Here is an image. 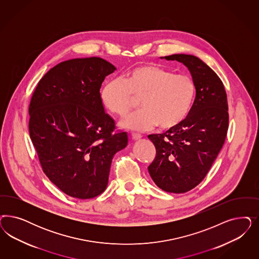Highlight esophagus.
I'll return each instance as SVG.
<instances>
[{
    "mask_svg": "<svg viewBox=\"0 0 259 259\" xmlns=\"http://www.w3.org/2000/svg\"><path fill=\"white\" fill-rule=\"evenodd\" d=\"M132 136H133V139L135 140V141H136V140H140V139L142 138V135L139 134H132Z\"/></svg>",
    "mask_w": 259,
    "mask_h": 259,
    "instance_id": "1",
    "label": "esophagus"
}]
</instances>
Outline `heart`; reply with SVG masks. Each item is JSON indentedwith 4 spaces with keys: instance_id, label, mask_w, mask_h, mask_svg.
I'll return each mask as SVG.
<instances>
[{
    "instance_id": "heart-1",
    "label": "heart",
    "mask_w": 259,
    "mask_h": 259,
    "mask_svg": "<svg viewBox=\"0 0 259 259\" xmlns=\"http://www.w3.org/2000/svg\"><path fill=\"white\" fill-rule=\"evenodd\" d=\"M196 85L191 76L153 65L131 70L123 79H114L102 90V100L108 109L125 116L141 99L142 110L124 118V127L143 132L158 125L170 131L181 125L191 113Z\"/></svg>"
}]
</instances>
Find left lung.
<instances>
[{
	"label": "left lung",
	"mask_w": 259,
	"mask_h": 259,
	"mask_svg": "<svg viewBox=\"0 0 259 259\" xmlns=\"http://www.w3.org/2000/svg\"><path fill=\"white\" fill-rule=\"evenodd\" d=\"M165 59L181 62L189 68L196 96L190 115L181 125L165 134L149 135L156 154L148 168L160 189L183 193L202 182L225 143L228 101L221 79L200 59L188 54Z\"/></svg>",
	"instance_id": "8db88e82"
}]
</instances>
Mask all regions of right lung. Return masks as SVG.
I'll list each match as a JSON object with an SVG mask.
<instances>
[{"instance_id": "right-lung-1", "label": "right lung", "mask_w": 259, "mask_h": 259, "mask_svg": "<svg viewBox=\"0 0 259 259\" xmlns=\"http://www.w3.org/2000/svg\"><path fill=\"white\" fill-rule=\"evenodd\" d=\"M114 70L99 57L62 62L42 76L29 103L28 131L42 171L74 198L106 190L112 158L127 144L101 99V84Z\"/></svg>"}]
</instances>
